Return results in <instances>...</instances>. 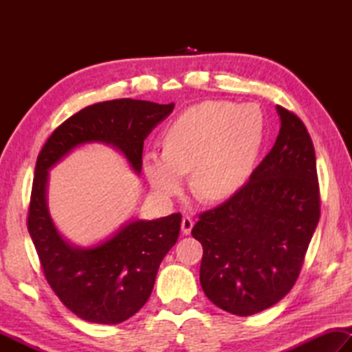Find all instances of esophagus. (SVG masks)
Here are the masks:
<instances>
[{"instance_id":"1","label":"esophagus","mask_w":352,"mask_h":352,"mask_svg":"<svg viewBox=\"0 0 352 352\" xmlns=\"http://www.w3.org/2000/svg\"><path fill=\"white\" fill-rule=\"evenodd\" d=\"M192 226H194L192 217L184 216L183 220H182V233H183V234H189L190 230H192Z\"/></svg>"}]
</instances>
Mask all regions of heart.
Instances as JSON below:
<instances>
[{
  "label": "heart",
  "instance_id": "heart-1",
  "mask_svg": "<svg viewBox=\"0 0 352 352\" xmlns=\"http://www.w3.org/2000/svg\"><path fill=\"white\" fill-rule=\"evenodd\" d=\"M264 119L253 105L204 100L180 113L164 135V152H147L142 169L160 197L182 194L184 174L200 199L214 201L239 189L259 152Z\"/></svg>",
  "mask_w": 352,
  "mask_h": 352
}]
</instances>
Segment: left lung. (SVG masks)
<instances>
[{"label": "left lung", "mask_w": 352, "mask_h": 352, "mask_svg": "<svg viewBox=\"0 0 352 352\" xmlns=\"http://www.w3.org/2000/svg\"><path fill=\"white\" fill-rule=\"evenodd\" d=\"M275 146L234 195L201 212L200 284L223 311L248 317L294 287L320 219L317 162L305 122L276 107Z\"/></svg>", "instance_id": "1"}]
</instances>
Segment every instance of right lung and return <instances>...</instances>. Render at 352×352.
Returning <instances> with one entry per match:
<instances>
[{"mask_svg": "<svg viewBox=\"0 0 352 352\" xmlns=\"http://www.w3.org/2000/svg\"><path fill=\"white\" fill-rule=\"evenodd\" d=\"M172 110L174 104L138 99L88 105L62 122L38 153L28 230L47 284L82 320L118 324L146 305L158 267L180 234L182 214L133 220L96 247H71L58 234L47 212V169L74 147L100 141L119 148L140 174L144 140Z\"/></svg>", "mask_w": 352, "mask_h": 352, "instance_id": "right-lung-1", "label": "right lung"}]
</instances>
